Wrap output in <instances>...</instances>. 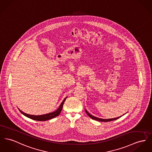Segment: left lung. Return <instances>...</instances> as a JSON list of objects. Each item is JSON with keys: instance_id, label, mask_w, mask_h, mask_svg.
Instances as JSON below:
<instances>
[{"instance_id": "obj_1", "label": "left lung", "mask_w": 152, "mask_h": 152, "mask_svg": "<svg viewBox=\"0 0 152 152\" xmlns=\"http://www.w3.org/2000/svg\"><path fill=\"white\" fill-rule=\"evenodd\" d=\"M85 112H86V113L88 114V115L90 117V118H91L92 119H93V120H95V121H104V122H107V121H115V120H116V119H119V118H121V116H119V117H118V118H113V119H101V118H97V117H95V116H93V115H91L86 110H85Z\"/></svg>"}]
</instances>
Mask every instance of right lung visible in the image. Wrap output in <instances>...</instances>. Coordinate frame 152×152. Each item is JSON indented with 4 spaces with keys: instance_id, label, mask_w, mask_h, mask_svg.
<instances>
[{
    "instance_id": "right-lung-1",
    "label": "right lung",
    "mask_w": 152,
    "mask_h": 152,
    "mask_svg": "<svg viewBox=\"0 0 152 152\" xmlns=\"http://www.w3.org/2000/svg\"><path fill=\"white\" fill-rule=\"evenodd\" d=\"M67 98V97H66ZM66 98H65L64 99V100L62 101V102L61 103L59 107L58 108V109L56 111L53 112L52 113H47V114H45V115H38V116H35V115H29V114H27V113H25L24 112H23L22 111H21L20 110V111L25 116H26V117L31 119L33 120H34V121H48V120H50L51 119H53L56 116H58L61 111V110H62V108H63V104L64 102V101L66 100Z\"/></svg>"
}]
</instances>
